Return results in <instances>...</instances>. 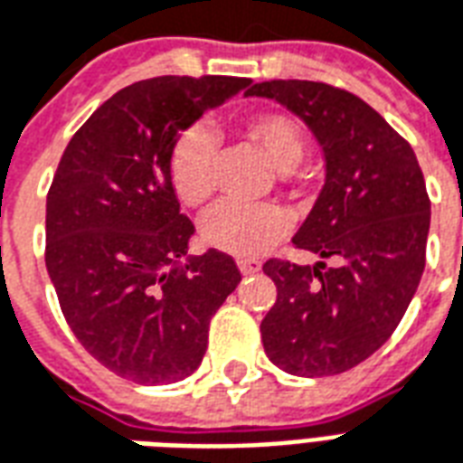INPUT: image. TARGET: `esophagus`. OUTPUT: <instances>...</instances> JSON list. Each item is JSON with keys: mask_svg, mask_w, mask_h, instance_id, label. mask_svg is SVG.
I'll list each match as a JSON object with an SVG mask.
<instances>
[{"mask_svg": "<svg viewBox=\"0 0 463 463\" xmlns=\"http://www.w3.org/2000/svg\"><path fill=\"white\" fill-rule=\"evenodd\" d=\"M260 262L258 260H238V269H241L242 275H255L260 272Z\"/></svg>", "mask_w": 463, "mask_h": 463, "instance_id": "obj_1", "label": "esophagus"}]
</instances>
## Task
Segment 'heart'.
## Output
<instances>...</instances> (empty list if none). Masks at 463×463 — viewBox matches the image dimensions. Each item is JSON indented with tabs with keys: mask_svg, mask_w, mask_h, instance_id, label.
I'll return each instance as SVG.
<instances>
[{
	"mask_svg": "<svg viewBox=\"0 0 463 463\" xmlns=\"http://www.w3.org/2000/svg\"><path fill=\"white\" fill-rule=\"evenodd\" d=\"M242 135L265 162L289 174L307 156V137L294 118L284 112H250L242 118ZM215 139L205 127H191L174 142L169 181L181 203L201 205L213 191L211 164ZM289 231V215L275 203L242 205L222 201L201 218V241L208 248L235 258H255Z\"/></svg>",
	"mask_w": 463,
	"mask_h": 463,
	"instance_id": "b5f03b06",
	"label": "heart"
}]
</instances>
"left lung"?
<instances>
[{
  "label": "left lung",
  "mask_w": 463,
  "mask_h": 463,
  "mask_svg": "<svg viewBox=\"0 0 463 463\" xmlns=\"http://www.w3.org/2000/svg\"><path fill=\"white\" fill-rule=\"evenodd\" d=\"M248 95L304 119L326 162L324 188L292 238L318 262L262 267L277 284L275 307L260 324L265 354L301 378L351 371L392 336L422 279L430 232L422 169L412 146L354 92L267 80Z\"/></svg>",
  "instance_id": "obj_1"
}]
</instances>
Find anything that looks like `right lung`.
I'll return each mask as SVG.
<instances>
[{"instance_id": "obj_1", "label": "right lung", "mask_w": 463, "mask_h": 463, "mask_svg": "<svg viewBox=\"0 0 463 463\" xmlns=\"http://www.w3.org/2000/svg\"><path fill=\"white\" fill-rule=\"evenodd\" d=\"M250 85L162 75L115 92L61 156L46 198V269L88 354L139 385L196 371L208 324L241 284L231 255L188 258L169 156L181 132Z\"/></svg>"}]
</instances>
